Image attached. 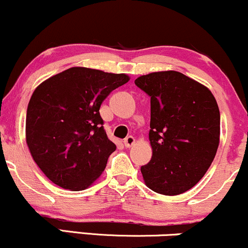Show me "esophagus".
Segmentation results:
<instances>
[{
	"label": "esophagus",
	"mask_w": 248,
	"mask_h": 248,
	"mask_svg": "<svg viewBox=\"0 0 248 248\" xmlns=\"http://www.w3.org/2000/svg\"><path fill=\"white\" fill-rule=\"evenodd\" d=\"M134 143H135V139H134L133 136H128V138L124 140V146L126 148H130Z\"/></svg>",
	"instance_id": "obj_1"
}]
</instances>
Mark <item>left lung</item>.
Returning <instances> with one entry per match:
<instances>
[{
  "label": "left lung",
  "mask_w": 248,
  "mask_h": 248,
  "mask_svg": "<svg viewBox=\"0 0 248 248\" xmlns=\"http://www.w3.org/2000/svg\"><path fill=\"white\" fill-rule=\"evenodd\" d=\"M135 85L150 96L153 156L141 167L144 183L161 195H181L201 181L217 153V101L206 86L177 71L141 76Z\"/></svg>",
  "instance_id": "8db88e82"
}]
</instances>
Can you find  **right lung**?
<instances>
[{"mask_svg": "<svg viewBox=\"0 0 248 248\" xmlns=\"http://www.w3.org/2000/svg\"><path fill=\"white\" fill-rule=\"evenodd\" d=\"M128 81L124 73L71 67L33 91L25 139L33 161L56 186L80 191L100 177L116 146L107 138L99 109Z\"/></svg>", "mask_w": 248, "mask_h": 248, "instance_id": "1", "label": "right lung"}]
</instances>
